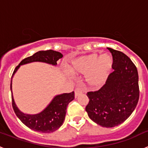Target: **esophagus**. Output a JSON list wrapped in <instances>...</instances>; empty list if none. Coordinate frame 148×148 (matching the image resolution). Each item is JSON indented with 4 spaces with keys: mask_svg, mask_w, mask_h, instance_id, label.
Segmentation results:
<instances>
[{
    "mask_svg": "<svg viewBox=\"0 0 148 148\" xmlns=\"http://www.w3.org/2000/svg\"><path fill=\"white\" fill-rule=\"evenodd\" d=\"M82 93V90H81L80 88H76L75 90V97H77L78 95H80V94Z\"/></svg>",
    "mask_w": 148,
    "mask_h": 148,
    "instance_id": "34e87169",
    "label": "esophagus"
}]
</instances>
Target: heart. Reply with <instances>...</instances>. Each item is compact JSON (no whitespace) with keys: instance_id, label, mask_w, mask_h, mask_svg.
<instances>
[{"instance_id":"b5f03b06","label":"heart","mask_w":148,"mask_h":148,"mask_svg":"<svg viewBox=\"0 0 148 148\" xmlns=\"http://www.w3.org/2000/svg\"><path fill=\"white\" fill-rule=\"evenodd\" d=\"M113 66V59L110 55L104 53L99 56L97 53H90L73 60L69 68L73 73L86 74L87 85L99 88L108 79Z\"/></svg>"}]
</instances>
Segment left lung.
Listing matches in <instances>:
<instances>
[{
  "label": "left lung",
  "mask_w": 148,
  "mask_h": 148,
  "mask_svg": "<svg viewBox=\"0 0 148 148\" xmlns=\"http://www.w3.org/2000/svg\"><path fill=\"white\" fill-rule=\"evenodd\" d=\"M113 59L114 71L100 90L88 92L86 107L89 117L101 127H113L132 114L139 98L136 66L129 57L118 50L108 48Z\"/></svg>",
  "instance_id": "obj_1"
}]
</instances>
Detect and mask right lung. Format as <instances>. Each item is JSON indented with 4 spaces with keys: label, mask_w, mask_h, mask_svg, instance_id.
<instances>
[{
    "label": "right lung",
    "mask_w": 148,
    "mask_h": 148,
    "mask_svg": "<svg viewBox=\"0 0 148 148\" xmlns=\"http://www.w3.org/2000/svg\"><path fill=\"white\" fill-rule=\"evenodd\" d=\"M62 57L63 55L61 53L52 49L38 51L32 56L24 58L21 61L13 72L12 78L21 65L32 62H43L56 66L58 60ZM10 89L12 92V108L18 118L29 128L40 133H49L58 130L63 125L65 119L68 104L75 99L74 92L57 95L41 112L37 114H26L18 109L15 104L12 91V80Z\"/></svg>",
    "instance_id": "right-lung-1"
}]
</instances>
